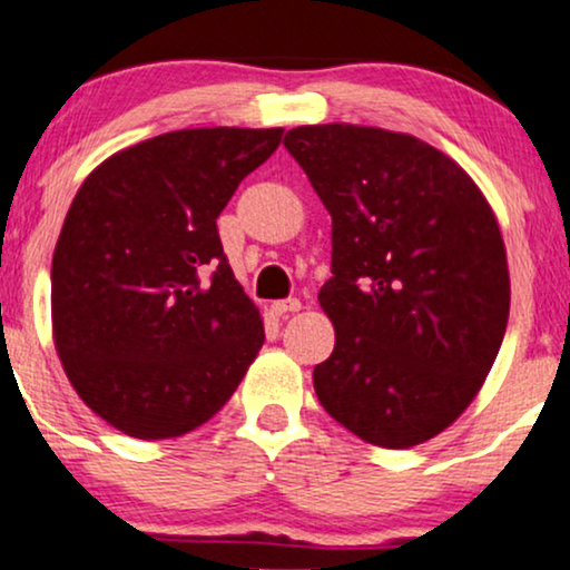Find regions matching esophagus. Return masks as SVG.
<instances>
[{"instance_id": "1", "label": "esophagus", "mask_w": 570, "mask_h": 570, "mask_svg": "<svg viewBox=\"0 0 570 570\" xmlns=\"http://www.w3.org/2000/svg\"><path fill=\"white\" fill-rule=\"evenodd\" d=\"M271 309H273V313H276L278 317H286V315H292V313H299L302 302H299V299H278V302H273Z\"/></svg>"}]
</instances>
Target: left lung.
Masks as SVG:
<instances>
[{"label": "left lung", "instance_id": "8db88e82", "mask_svg": "<svg viewBox=\"0 0 570 570\" xmlns=\"http://www.w3.org/2000/svg\"><path fill=\"white\" fill-rule=\"evenodd\" d=\"M284 146L333 218L317 294L336 346L315 367L325 412L364 443L412 449L451 428L503 344L511 276L476 181L414 135L305 125Z\"/></svg>", "mask_w": 570, "mask_h": 570}]
</instances>
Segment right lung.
Here are the masks:
<instances>
[{"label":"right lung","mask_w":570,"mask_h":570,"mask_svg":"<svg viewBox=\"0 0 570 570\" xmlns=\"http://www.w3.org/2000/svg\"><path fill=\"white\" fill-rule=\"evenodd\" d=\"M281 135H156L98 164L75 195L51 261V336L78 396L125 435L206 424L261 352V309L226 263L216 218Z\"/></svg>","instance_id":"obj_1"}]
</instances>
